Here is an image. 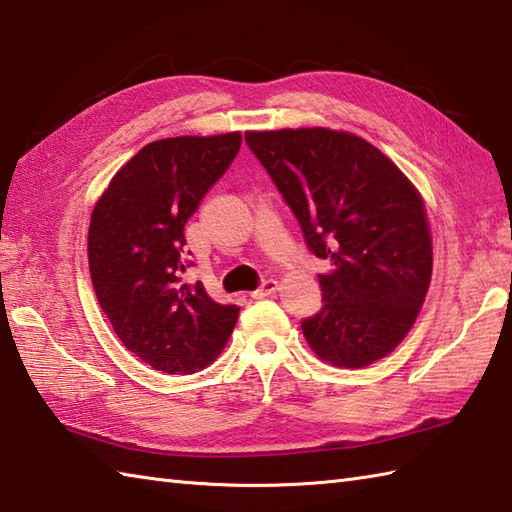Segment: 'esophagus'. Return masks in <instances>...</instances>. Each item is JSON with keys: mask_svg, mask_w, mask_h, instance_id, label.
<instances>
[{"mask_svg": "<svg viewBox=\"0 0 512 512\" xmlns=\"http://www.w3.org/2000/svg\"><path fill=\"white\" fill-rule=\"evenodd\" d=\"M277 290H279V284H277V281H275V279H266L262 286H259L257 290L250 292V297H253V299H264V297L275 295Z\"/></svg>", "mask_w": 512, "mask_h": 512, "instance_id": "esophagus-1", "label": "esophagus"}]
</instances>
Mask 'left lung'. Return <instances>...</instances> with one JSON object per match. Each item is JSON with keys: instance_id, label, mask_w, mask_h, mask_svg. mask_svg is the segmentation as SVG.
Segmentation results:
<instances>
[{"instance_id": "obj_1", "label": "left lung", "mask_w": 512, "mask_h": 512, "mask_svg": "<svg viewBox=\"0 0 512 512\" xmlns=\"http://www.w3.org/2000/svg\"><path fill=\"white\" fill-rule=\"evenodd\" d=\"M306 237L330 259L306 341L336 367H365L405 339L431 281L424 202L383 151L325 127L244 134Z\"/></svg>"}]
</instances>
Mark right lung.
<instances>
[{
  "instance_id": "1",
  "label": "right lung",
  "mask_w": 512,
  "mask_h": 512,
  "mask_svg": "<svg viewBox=\"0 0 512 512\" xmlns=\"http://www.w3.org/2000/svg\"><path fill=\"white\" fill-rule=\"evenodd\" d=\"M242 134L178 136L127 160L96 202L88 233L96 299L118 339L165 374L211 365L239 308L184 284V224L231 167Z\"/></svg>"
}]
</instances>
